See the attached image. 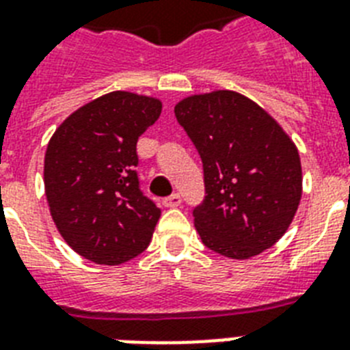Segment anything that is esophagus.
<instances>
[{"mask_svg":"<svg viewBox=\"0 0 350 350\" xmlns=\"http://www.w3.org/2000/svg\"><path fill=\"white\" fill-rule=\"evenodd\" d=\"M165 207H178L181 205V196L180 194H170L169 198H165L163 200Z\"/></svg>","mask_w":350,"mask_h":350,"instance_id":"34e87169","label":"esophagus"}]
</instances>
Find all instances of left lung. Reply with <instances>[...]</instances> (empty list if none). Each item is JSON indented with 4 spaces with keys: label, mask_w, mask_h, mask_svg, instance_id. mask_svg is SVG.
Returning <instances> with one entry per match:
<instances>
[{
    "label": "left lung",
    "mask_w": 350,
    "mask_h": 350,
    "mask_svg": "<svg viewBox=\"0 0 350 350\" xmlns=\"http://www.w3.org/2000/svg\"><path fill=\"white\" fill-rule=\"evenodd\" d=\"M203 163L205 200L194 227L208 249L249 260L287 232L301 200V163L287 132L234 90L194 94L174 107Z\"/></svg>",
    "instance_id": "1"
}]
</instances>
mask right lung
Wrapping results in <instances>:
<instances>
[{"instance_id":"1","label":"right lung","mask_w":350,"mask_h":350,"mask_svg":"<svg viewBox=\"0 0 350 350\" xmlns=\"http://www.w3.org/2000/svg\"><path fill=\"white\" fill-rule=\"evenodd\" d=\"M161 101L114 90L79 107L46 145L45 196L57 230L79 256L120 265L147 249L161 211L137 180V137Z\"/></svg>"}]
</instances>
